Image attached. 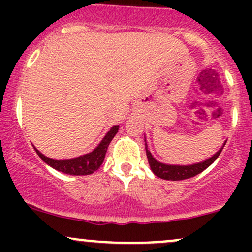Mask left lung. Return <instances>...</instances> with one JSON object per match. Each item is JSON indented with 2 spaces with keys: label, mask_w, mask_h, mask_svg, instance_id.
Listing matches in <instances>:
<instances>
[{
  "label": "left lung",
  "mask_w": 252,
  "mask_h": 252,
  "mask_svg": "<svg viewBox=\"0 0 252 252\" xmlns=\"http://www.w3.org/2000/svg\"><path fill=\"white\" fill-rule=\"evenodd\" d=\"M146 141V140H144ZM226 143V142H225ZM225 143L222 144V147L225 146ZM222 147L215 155L211 156L207 160L202 161L199 163H193L189 164V166H176V164H166L162 162H158L154 158V156L152 155V153L148 150V146L146 143V153H147V158H148V162L150 166V169L153 170V173L158 178L164 179V180H172V181H178V180H185V179L193 178V176L200 174L202 170H205L207 167H210L215 161L217 160L219 155H220Z\"/></svg>",
  "instance_id": "1"
}]
</instances>
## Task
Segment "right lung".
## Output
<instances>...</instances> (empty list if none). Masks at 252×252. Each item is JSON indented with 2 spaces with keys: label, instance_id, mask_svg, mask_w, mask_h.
<instances>
[{
  "label": "right lung",
  "instance_id": "add662e5",
  "mask_svg": "<svg viewBox=\"0 0 252 252\" xmlns=\"http://www.w3.org/2000/svg\"><path fill=\"white\" fill-rule=\"evenodd\" d=\"M118 128H120L118 126H112L108 131V134L104 136L100 143L91 153L78 156L76 158H71V160H53V158L41 154L35 147H34V149L43 162L47 163L52 168L70 175H89L96 172L102 166L109 144L115 137V135L117 134Z\"/></svg>",
  "mask_w": 252,
  "mask_h": 252
}]
</instances>
